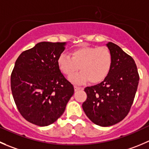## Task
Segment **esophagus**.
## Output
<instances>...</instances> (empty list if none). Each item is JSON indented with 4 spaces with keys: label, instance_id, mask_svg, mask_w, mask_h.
Listing matches in <instances>:
<instances>
[{
    "label": "esophagus",
    "instance_id": "obj_1",
    "mask_svg": "<svg viewBox=\"0 0 149 149\" xmlns=\"http://www.w3.org/2000/svg\"><path fill=\"white\" fill-rule=\"evenodd\" d=\"M82 89V87H81V86H76V85H75L74 86V90L76 91H79V90H80V89Z\"/></svg>",
    "mask_w": 149,
    "mask_h": 149
}]
</instances>
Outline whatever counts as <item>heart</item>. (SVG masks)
<instances>
[{"label":"heart","instance_id":"heart-1","mask_svg":"<svg viewBox=\"0 0 149 149\" xmlns=\"http://www.w3.org/2000/svg\"><path fill=\"white\" fill-rule=\"evenodd\" d=\"M70 57L61 54L57 65L62 73L71 76L79 69L82 71L70 78L73 83L81 84L89 80L100 83L108 76L113 64V56L106 47H82L72 50Z\"/></svg>","mask_w":149,"mask_h":149}]
</instances>
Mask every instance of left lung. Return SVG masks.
<instances>
[{
	"label": "left lung",
	"instance_id": "left-lung-1",
	"mask_svg": "<svg viewBox=\"0 0 149 149\" xmlns=\"http://www.w3.org/2000/svg\"><path fill=\"white\" fill-rule=\"evenodd\" d=\"M107 47L113 56L111 71L103 81L84 89L87 97L82 108L93 123L108 127L123 120L130 111L139 82L131 56L112 42Z\"/></svg>",
	"mask_w": 149,
	"mask_h": 149
}]
</instances>
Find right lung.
Returning <instances> with one entry per match:
<instances>
[{"mask_svg": "<svg viewBox=\"0 0 149 149\" xmlns=\"http://www.w3.org/2000/svg\"><path fill=\"white\" fill-rule=\"evenodd\" d=\"M65 45L40 42L16 60L11 75V92L20 114L33 125L44 127L56 122L74 93L73 84L57 65Z\"/></svg>", "mask_w": 149, "mask_h": 149, "instance_id": "add662e5", "label": "right lung"}]
</instances>
